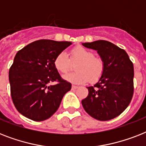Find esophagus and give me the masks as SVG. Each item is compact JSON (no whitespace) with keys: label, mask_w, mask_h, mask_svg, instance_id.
Instances as JSON below:
<instances>
[{"label":"esophagus","mask_w":146,"mask_h":146,"mask_svg":"<svg viewBox=\"0 0 146 146\" xmlns=\"http://www.w3.org/2000/svg\"><path fill=\"white\" fill-rule=\"evenodd\" d=\"M78 88L77 86H74V85H72V89H76Z\"/></svg>","instance_id":"esophagus-1"}]
</instances>
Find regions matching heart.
Instances as JSON below:
<instances>
[{
	"mask_svg": "<svg viewBox=\"0 0 146 146\" xmlns=\"http://www.w3.org/2000/svg\"><path fill=\"white\" fill-rule=\"evenodd\" d=\"M70 57L72 61L78 62L76 66L77 72L64 75L63 78L66 81L80 84L87 82L89 79L91 82H96L103 74L104 61L99 57H95L92 50L82 46L76 47L70 50ZM54 64L56 70L62 73H66L70 67V61L64 52L56 56Z\"/></svg>",
	"mask_w": 146,
	"mask_h": 146,
	"instance_id": "obj_1",
	"label": "heart"
}]
</instances>
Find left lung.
<instances>
[{
	"label": "left lung",
	"mask_w": 146,
	"mask_h": 146,
	"mask_svg": "<svg viewBox=\"0 0 146 146\" xmlns=\"http://www.w3.org/2000/svg\"><path fill=\"white\" fill-rule=\"evenodd\" d=\"M93 49L104 61L103 74L94 86L87 87L89 95L82 100L85 111L96 120L105 121L120 115L133 95V64L127 52L104 40L82 43Z\"/></svg>",
	"instance_id": "obj_1"
}]
</instances>
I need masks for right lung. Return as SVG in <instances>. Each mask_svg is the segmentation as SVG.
I'll return each mask as SVG.
<instances>
[{
  "instance_id": "right-lung-1",
  "label": "right lung",
  "mask_w": 146,
  "mask_h": 146,
  "mask_svg": "<svg viewBox=\"0 0 146 146\" xmlns=\"http://www.w3.org/2000/svg\"><path fill=\"white\" fill-rule=\"evenodd\" d=\"M72 44L70 42L42 39L19 50L9 71L13 104L26 117L42 121L57 111L71 84L61 80L54 61L56 56ZM57 81L56 85L50 82Z\"/></svg>"
}]
</instances>
